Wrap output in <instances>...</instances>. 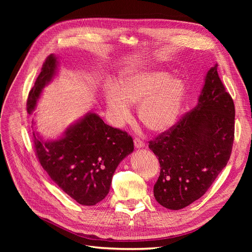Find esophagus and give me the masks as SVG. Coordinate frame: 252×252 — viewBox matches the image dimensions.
I'll return each mask as SVG.
<instances>
[{
  "mask_svg": "<svg viewBox=\"0 0 252 252\" xmlns=\"http://www.w3.org/2000/svg\"><path fill=\"white\" fill-rule=\"evenodd\" d=\"M133 143H134V147L136 149H141V148H143L145 146V143L143 141H141L140 139H138V138H135L133 140Z\"/></svg>",
  "mask_w": 252,
  "mask_h": 252,
  "instance_id": "obj_1",
  "label": "esophagus"
}]
</instances>
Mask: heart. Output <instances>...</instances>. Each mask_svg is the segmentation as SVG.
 <instances>
[{
	"label": "heart",
	"mask_w": 252,
	"mask_h": 252,
	"mask_svg": "<svg viewBox=\"0 0 252 252\" xmlns=\"http://www.w3.org/2000/svg\"><path fill=\"white\" fill-rule=\"evenodd\" d=\"M187 96V85L164 69L139 68L121 74L117 86L104 90V100L114 123L125 124L131 117L129 104L139 105V119L155 133H163L178 123Z\"/></svg>",
	"instance_id": "heart-1"
}]
</instances>
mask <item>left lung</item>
Instances as JSON below:
<instances>
[{"label": "left lung", "mask_w": 252, "mask_h": 252, "mask_svg": "<svg viewBox=\"0 0 252 252\" xmlns=\"http://www.w3.org/2000/svg\"><path fill=\"white\" fill-rule=\"evenodd\" d=\"M234 116L233 101L215 64L206 73L194 109L149 142L161 166L154 187L158 204L179 210L205 194L229 161Z\"/></svg>", "instance_id": "obj_1"}]
</instances>
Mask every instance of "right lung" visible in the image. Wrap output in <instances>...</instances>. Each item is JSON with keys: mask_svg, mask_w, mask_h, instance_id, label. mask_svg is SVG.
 <instances>
[{"mask_svg": "<svg viewBox=\"0 0 252 252\" xmlns=\"http://www.w3.org/2000/svg\"><path fill=\"white\" fill-rule=\"evenodd\" d=\"M58 66L55 55L45 61L28 95V113L34 111L44 87L56 78ZM34 124L32 121L36 157L53 183L81 205L94 206L104 200L117 167L133 151L131 136L105 124L94 112L68 126L58 139L45 140Z\"/></svg>", "mask_w": 252, "mask_h": 252, "instance_id": "1", "label": "right lung"}]
</instances>
